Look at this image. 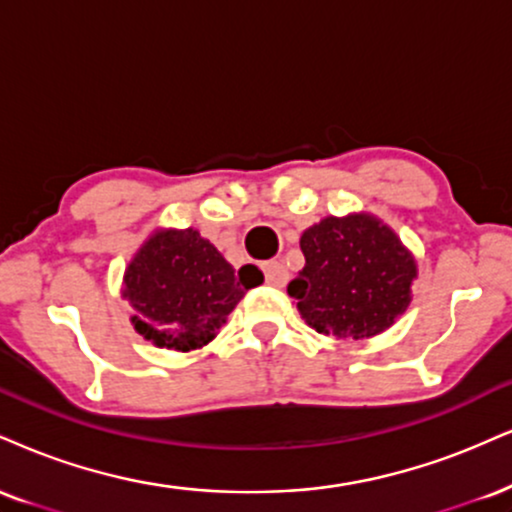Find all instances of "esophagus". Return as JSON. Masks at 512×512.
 <instances>
[{
    "label": "esophagus",
    "instance_id": "obj_1",
    "mask_svg": "<svg viewBox=\"0 0 512 512\" xmlns=\"http://www.w3.org/2000/svg\"><path fill=\"white\" fill-rule=\"evenodd\" d=\"M262 272H264V279H267L269 286L281 288L288 283V269L283 262H267L262 267Z\"/></svg>",
    "mask_w": 512,
    "mask_h": 512
}]
</instances>
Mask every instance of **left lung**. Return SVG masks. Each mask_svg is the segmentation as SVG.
Wrapping results in <instances>:
<instances>
[{
	"mask_svg": "<svg viewBox=\"0 0 512 512\" xmlns=\"http://www.w3.org/2000/svg\"><path fill=\"white\" fill-rule=\"evenodd\" d=\"M305 269L288 283L300 315L319 334L369 338L410 303L415 260L374 217H326L300 238Z\"/></svg>",
	"mask_w": 512,
	"mask_h": 512,
	"instance_id": "obj_1",
	"label": "left lung"
}]
</instances>
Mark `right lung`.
Masks as SVG:
<instances>
[{
  "mask_svg": "<svg viewBox=\"0 0 512 512\" xmlns=\"http://www.w3.org/2000/svg\"><path fill=\"white\" fill-rule=\"evenodd\" d=\"M262 279L252 264L236 272L193 229L159 231L128 264L123 298L135 307L138 334L186 353L212 341L238 300Z\"/></svg>",
  "mask_w": 512,
  "mask_h": 512,
  "instance_id": "add662e5",
  "label": "right lung"
}]
</instances>
